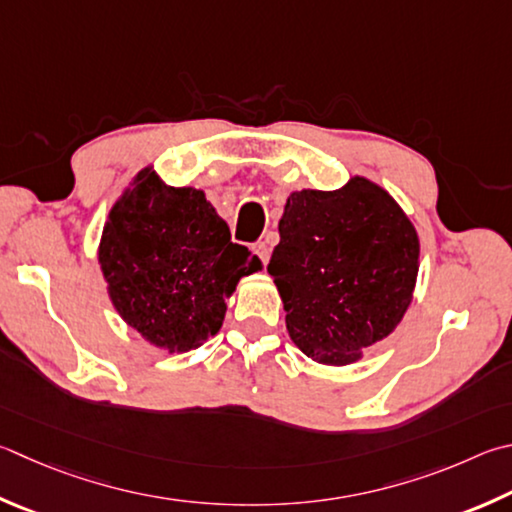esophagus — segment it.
Returning a JSON list of instances; mask_svg holds the SVG:
<instances>
[{"label": "esophagus", "instance_id": "esophagus-1", "mask_svg": "<svg viewBox=\"0 0 512 512\" xmlns=\"http://www.w3.org/2000/svg\"><path fill=\"white\" fill-rule=\"evenodd\" d=\"M253 250L257 253V257L262 259V264H268V259H271V246H268V241H257Z\"/></svg>", "mask_w": 512, "mask_h": 512}]
</instances>
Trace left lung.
<instances>
[{"mask_svg":"<svg viewBox=\"0 0 512 512\" xmlns=\"http://www.w3.org/2000/svg\"><path fill=\"white\" fill-rule=\"evenodd\" d=\"M418 250L401 206L362 176L333 192H293L268 264L288 336L322 365L360 360L403 320Z\"/></svg>","mask_w":512,"mask_h":512,"instance_id":"1","label":"left lung"}]
</instances>
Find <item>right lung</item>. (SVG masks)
<instances>
[{"instance_id": "right-lung-1", "label": "right lung", "mask_w": 512, "mask_h": 512, "mask_svg": "<svg viewBox=\"0 0 512 512\" xmlns=\"http://www.w3.org/2000/svg\"><path fill=\"white\" fill-rule=\"evenodd\" d=\"M98 262L120 318L170 353L215 336L237 282L262 271L203 190L165 185L152 167L109 210Z\"/></svg>"}]
</instances>
